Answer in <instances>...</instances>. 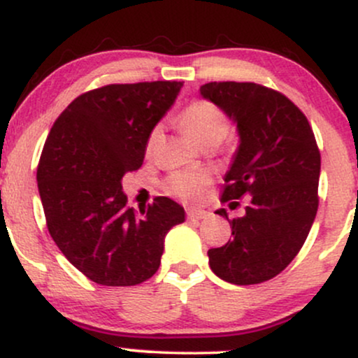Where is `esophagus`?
Returning a JSON list of instances; mask_svg holds the SVG:
<instances>
[{
  "label": "esophagus",
  "instance_id": "esophagus-1",
  "mask_svg": "<svg viewBox=\"0 0 358 358\" xmlns=\"http://www.w3.org/2000/svg\"><path fill=\"white\" fill-rule=\"evenodd\" d=\"M210 215L207 210H200V208H188L187 210V217L190 220H202V219H207V217Z\"/></svg>",
  "mask_w": 358,
  "mask_h": 358
}]
</instances>
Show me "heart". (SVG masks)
Returning a JSON list of instances; mask_svg holds the SVG:
<instances>
[{"mask_svg": "<svg viewBox=\"0 0 358 358\" xmlns=\"http://www.w3.org/2000/svg\"><path fill=\"white\" fill-rule=\"evenodd\" d=\"M178 124L187 131L200 146H217L227 136L231 122L225 113L210 101H193L178 116ZM162 139V127L151 129L146 141V151L151 153ZM208 171H175L163 182V190L175 199L192 202L202 195L205 187L210 183Z\"/></svg>", "mask_w": 358, "mask_h": 358, "instance_id": "b5f03b06", "label": "heart"}]
</instances>
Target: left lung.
<instances>
[{
  "label": "left lung",
  "instance_id": "1",
  "mask_svg": "<svg viewBox=\"0 0 358 358\" xmlns=\"http://www.w3.org/2000/svg\"><path fill=\"white\" fill-rule=\"evenodd\" d=\"M205 99L237 124L241 145L225 175L220 202L249 196L231 222L232 239L208 250L210 269L232 285L278 276L305 244L318 210L320 150L305 114L285 94L254 82H208Z\"/></svg>",
  "mask_w": 358,
  "mask_h": 358
}]
</instances>
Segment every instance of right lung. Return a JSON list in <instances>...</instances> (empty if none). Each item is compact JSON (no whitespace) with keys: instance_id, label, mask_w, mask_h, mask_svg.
Returning <instances> with one entry per match:
<instances>
[{"instance_id":"obj_1","label":"right lung","mask_w":358,"mask_h":358,"mask_svg":"<svg viewBox=\"0 0 358 358\" xmlns=\"http://www.w3.org/2000/svg\"><path fill=\"white\" fill-rule=\"evenodd\" d=\"M183 82L109 84L76 97L53 122L38 168L52 239L72 266L102 286L141 285L158 271L182 205L156 196L143 215L127 207L121 180L143 165L151 129Z\"/></svg>"}]
</instances>
